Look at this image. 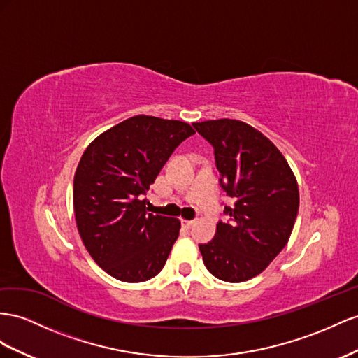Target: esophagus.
I'll return each instance as SVG.
<instances>
[{"label":"esophagus","instance_id":"34e87169","mask_svg":"<svg viewBox=\"0 0 358 358\" xmlns=\"http://www.w3.org/2000/svg\"><path fill=\"white\" fill-rule=\"evenodd\" d=\"M180 224H182L183 229H191V226L194 224V221H191V220H180Z\"/></svg>","mask_w":358,"mask_h":358}]
</instances>
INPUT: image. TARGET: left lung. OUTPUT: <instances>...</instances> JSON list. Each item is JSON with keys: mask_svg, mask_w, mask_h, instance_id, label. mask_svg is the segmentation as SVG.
Segmentation results:
<instances>
[{"mask_svg": "<svg viewBox=\"0 0 358 358\" xmlns=\"http://www.w3.org/2000/svg\"><path fill=\"white\" fill-rule=\"evenodd\" d=\"M214 146L220 183L235 199L227 223L199 245L208 271L229 283L259 275L285 248L298 214L296 178L274 143L248 123L234 119L196 122Z\"/></svg>", "mask_w": 358, "mask_h": 358, "instance_id": "8db88e82", "label": "left lung"}]
</instances>
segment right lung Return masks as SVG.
<instances>
[{"label": "right lung", "instance_id": "add662e5", "mask_svg": "<svg viewBox=\"0 0 358 358\" xmlns=\"http://www.w3.org/2000/svg\"><path fill=\"white\" fill-rule=\"evenodd\" d=\"M194 132L187 122L134 115L83 153L73 178L76 227L94 262L120 282H146L166 265L180 221L149 214L143 196Z\"/></svg>", "mask_w": 358, "mask_h": 358}]
</instances>
